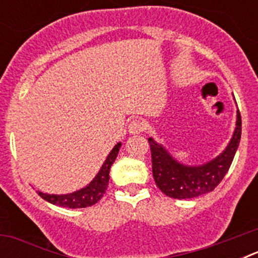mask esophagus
<instances>
[{"label":"esophagus","instance_id":"1","mask_svg":"<svg viewBox=\"0 0 258 258\" xmlns=\"http://www.w3.org/2000/svg\"><path fill=\"white\" fill-rule=\"evenodd\" d=\"M127 129H129V133L131 134H140L146 129V124L143 120L136 118V120L131 121V124H129V126H127Z\"/></svg>","mask_w":258,"mask_h":258}]
</instances>
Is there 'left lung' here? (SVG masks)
I'll return each instance as SVG.
<instances>
[{
  "label": "left lung",
  "instance_id": "obj_1",
  "mask_svg": "<svg viewBox=\"0 0 258 258\" xmlns=\"http://www.w3.org/2000/svg\"><path fill=\"white\" fill-rule=\"evenodd\" d=\"M241 136V116L236 111V126L232 138L222 154L198 166L178 163L163 146L149 138L152 157V174L156 186L173 199H191L208 194L217 187L229 170L238 150Z\"/></svg>",
  "mask_w": 258,
  "mask_h": 258
}]
</instances>
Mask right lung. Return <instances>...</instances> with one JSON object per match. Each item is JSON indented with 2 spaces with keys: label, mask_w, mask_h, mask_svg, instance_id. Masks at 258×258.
<instances>
[{
  "label": "right lung",
  "mask_w": 258,
  "mask_h": 258,
  "mask_svg": "<svg viewBox=\"0 0 258 258\" xmlns=\"http://www.w3.org/2000/svg\"><path fill=\"white\" fill-rule=\"evenodd\" d=\"M120 147H121V143H117L113 147L102 165L101 170L86 187L75 191L72 194H66V195H50V194H44L41 191H37V194L46 202L59 207H66V208H86V207L94 206L95 203L99 202L106 194L109 181V169L117 156Z\"/></svg>",
  "instance_id": "right-lung-1"
}]
</instances>
